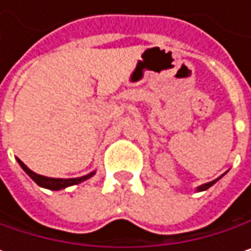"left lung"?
<instances>
[{
  "mask_svg": "<svg viewBox=\"0 0 251 251\" xmlns=\"http://www.w3.org/2000/svg\"><path fill=\"white\" fill-rule=\"evenodd\" d=\"M220 177H221V176H220ZM220 177H217V179H214V180H211V182H208V183H204V185L198 186V188H197V191H198V192H201V191H206V189H208V188H211V186H212V185H214Z\"/></svg>",
  "mask_w": 251,
  "mask_h": 251,
  "instance_id": "1",
  "label": "left lung"
}]
</instances>
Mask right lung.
<instances>
[{"instance_id":"1","label":"right lung","mask_w":251,"mask_h":251,"mask_svg":"<svg viewBox=\"0 0 251 251\" xmlns=\"http://www.w3.org/2000/svg\"><path fill=\"white\" fill-rule=\"evenodd\" d=\"M17 162H18V165L23 168V171L27 173L39 186H42V188H46V189H51V191H59V189H65V188H68V186H72V185H78L80 182H83V180H86V179H89L91 176H94L95 172H91L88 173V175H85V176H80V177H72V179H59V177H47V176H42V175H37V173H34L33 171H30L20 159H17Z\"/></svg>"}]
</instances>
